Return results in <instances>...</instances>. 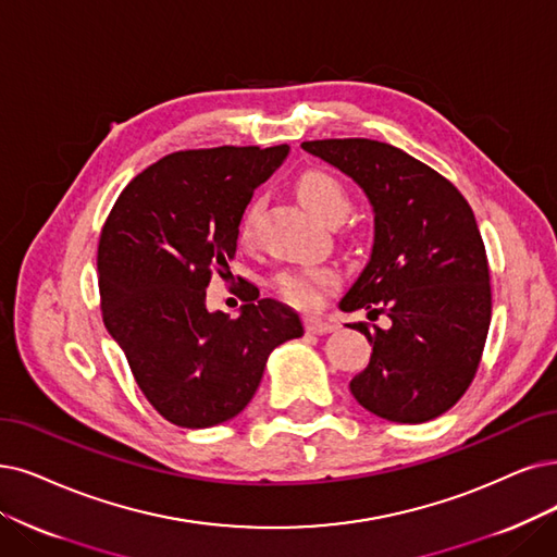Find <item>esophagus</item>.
Wrapping results in <instances>:
<instances>
[{
  "label": "esophagus",
  "mask_w": 557,
  "mask_h": 557,
  "mask_svg": "<svg viewBox=\"0 0 557 557\" xmlns=\"http://www.w3.org/2000/svg\"><path fill=\"white\" fill-rule=\"evenodd\" d=\"M306 331L308 333H318V336H322V333L336 331V324L329 322V320H320V318H308L306 320Z\"/></svg>",
  "instance_id": "obj_1"
}]
</instances>
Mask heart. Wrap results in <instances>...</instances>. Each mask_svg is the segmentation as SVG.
Returning <instances> with one entry per match:
<instances>
[{"instance_id": "heart-1", "label": "heart", "mask_w": 557, "mask_h": 557, "mask_svg": "<svg viewBox=\"0 0 557 557\" xmlns=\"http://www.w3.org/2000/svg\"><path fill=\"white\" fill-rule=\"evenodd\" d=\"M295 191L306 210L313 212L324 224H341V221L351 210V196L338 175H333L324 169H308L304 171L297 183ZM264 208V198L256 196L249 208L242 214L239 237L249 242L256 233L258 219ZM338 285V274L329 270V267H310V270H287L274 278L276 293L293 306L299 308H315L320 306L322 297Z\"/></svg>"}]
</instances>
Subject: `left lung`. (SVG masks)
I'll return each mask as SVG.
<instances>
[{
	"label": "left lung",
	"mask_w": 557,
	"mask_h": 557,
	"mask_svg": "<svg viewBox=\"0 0 557 557\" xmlns=\"http://www.w3.org/2000/svg\"><path fill=\"white\" fill-rule=\"evenodd\" d=\"M301 148L359 183L374 210L370 262L341 308L386 315L388 329L349 324L372 345L351 395L391 422L446 413L475 380L492 322V276L469 201L391 144L320 139Z\"/></svg>",
	"instance_id": "left-lung-1"
}]
</instances>
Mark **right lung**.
I'll use <instances>...</instances> for the list:
<instances>
[{
  "mask_svg": "<svg viewBox=\"0 0 557 557\" xmlns=\"http://www.w3.org/2000/svg\"><path fill=\"white\" fill-rule=\"evenodd\" d=\"M285 144L177 150L141 171L111 208L98 244L100 308L152 409L177 428L235 418L267 356L304 336L293 308L247 287L242 313H210L206 287L224 278L239 221Z\"/></svg>",
  "mask_w": 557,
  "mask_h": 557,
  "instance_id": "add662e5",
  "label": "right lung"
}]
</instances>
